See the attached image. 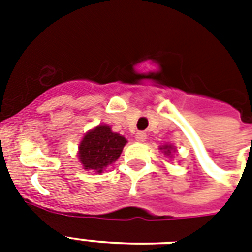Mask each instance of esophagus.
Wrapping results in <instances>:
<instances>
[{"instance_id":"34e87169","label":"esophagus","mask_w":252,"mask_h":252,"mask_svg":"<svg viewBox=\"0 0 252 252\" xmlns=\"http://www.w3.org/2000/svg\"><path fill=\"white\" fill-rule=\"evenodd\" d=\"M134 138H136V141L138 142L146 141V133H144V132H137V133L134 134Z\"/></svg>"}]
</instances>
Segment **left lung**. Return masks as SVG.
I'll return each instance as SVG.
<instances>
[{"mask_svg": "<svg viewBox=\"0 0 252 252\" xmlns=\"http://www.w3.org/2000/svg\"><path fill=\"white\" fill-rule=\"evenodd\" d=\"M159 150H161L162 153L165 154L166 157L171 158L172 154H174L176 152V148L174 145H171V144H170V145H168V144H166V145L159 146Z\"/></svg>", "mask_w": 252, "mask_h": 252, "instance_id": "8db88e82", "label": "left lung"}]
</instances>
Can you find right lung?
<instances>
[{"label": "right lung", "mask_w": 252, "mask_h": 252, "mask_svg": "<svg viewBox=\"0 0 252 252\" xmlns=\"http://www.w3.org/2000/svg\"><path fill=\"white\" fill-rule=\"evenodd\" d=\"M126 142V138L112 132L110 126L99 124L85 133L77 156L85 170L102 174L107 166L118 161Z\"/></svg>", "instance_id": "add662e5"}]
</instances>
